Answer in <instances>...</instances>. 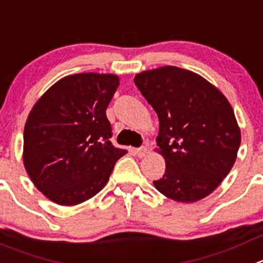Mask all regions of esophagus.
Masks as SVG:
<instances>
[{
    "label": "esophagus",
    "instance_id": "1",
    "mask_svg": "<svg viewBox=\"0 0 263 263\" xmlns=\"http://www.w3.org/2000/svg\"><path fill=\"white\" fill-rule=\"evenodd\" d=\"M147 147H139V148H134V154H136L137 156H138V158H143L144 155H146V154H147Z\"/></svg>",
    "mask_w": 263,
    "mask_h": 263
}]
</instances>
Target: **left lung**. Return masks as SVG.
I'll use <instances>...</instances> for the list:
<instances>
[{"label": "left lung", "mask_w": 263, "mask_h": 263, "mask_svg": "<svg viewBox=\"0 0 263 263\" xmlns=\"http://www.w3.org/2000/svg\"><path fill=\"white\" fill-rule=\"evenodd\" d=\"M134 83L159 117V153L165 173L156 189L177 202L207 197L230 173L241 134L232 107L193 71L163 66L137 74Z\"/></svg>", "instance_id": "obj_1"}]
</instances>
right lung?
I'll use <instances>...</instances> for the list:
<instances>
[{
  "mask_svg": "<svg viewBox=\"0 0 263 263\" xmlns=\"http://www.w3.org/2000/svg\"><path fill=\"white\" fill-rule=\"evenodd\" d=\"M115 74L82 73L54 83L33 105L23 133V163L47 198L73 206L98 194L116 161L105 109L120 84Z\"/></svg>",
  "mask_w": 263,
  "mask_h": 263,
  "instance_id": "obj_1",
  "label": "right lung"
}]
</instances>
